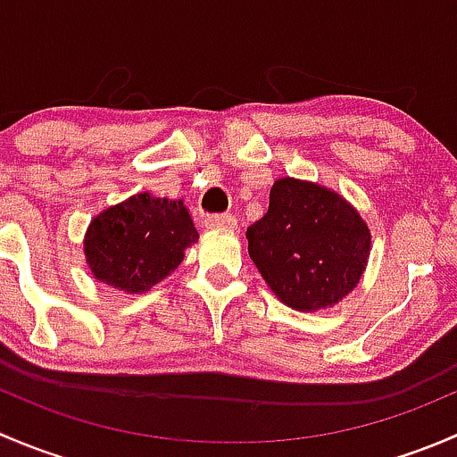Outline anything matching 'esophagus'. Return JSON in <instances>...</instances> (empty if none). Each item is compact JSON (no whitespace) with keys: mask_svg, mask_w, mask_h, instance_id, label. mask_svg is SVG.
<instances>
[{"mask_svg":"<svg viewBox=\"0 0 457 457\" xmlns=\"http://www.w3.org/2000/svg\"><path fill=\"white\" fill-rule=\"evenodd\" d=\"M237 225H238L237 216H232V214H212V216H205V228L207 229H219V228L237 229Z\"/></svg>","mask_w":457,"mask_h":457,"instance_id":"34e87169","label":"esophagus"}]
</instances>
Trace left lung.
Segmentation results:
<instances>
[{"mask_svg": "<svg viewBox=\"0 0 457 457\" xmlns=\"http://www.w3.org/2000/svg\"><path fill=\"white\" fill-rule=\"evenodd\" d=\"M247 250L278 301L318 312L356 287L371 234L338 192L285 177L271 186L267 214L247 228Z\"/></svg>", "mask_w": 457, "mask_h": 457, "instance_id": "8db88e82", "label": "left lung"}]
</instances>
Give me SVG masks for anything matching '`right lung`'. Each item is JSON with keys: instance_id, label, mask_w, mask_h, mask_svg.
Returning <instances> with one entry per match:
<instances>
[{"instance_id": "add662e5", "label": "right lung", "mask_w": 457, "mask_h": 457, "mask_svg": "<svg viewBox=\"0 0 457 457\" xmlns=\"http://www.w3.org/2000/svg\"><path fill=\"white\" fill-rule=\"evenodd\" d=\"M196 238L199 232L181 199L141 192L92 219L84 238L86 262L101 283L143 294L181 265L183 252Z\"/></svg>"}]
</instances>
